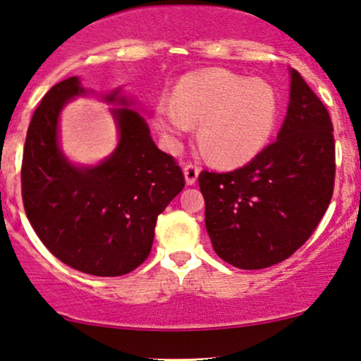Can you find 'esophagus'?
Instances as JSON below:
<instances>
[{
    "instance_id": "1",
    "label": "esophagus",
    "mask_w": 361,
    "mask_h": 361,
    "mask_svg": "<svg viewBox=\"0 0 361 361\" xmlns=\"http://www.w3.org/2000/svg\"><path fill=\"white\" fill-rule=\"evenodd\" d=\"M183 173H185L186 185H195L197 180V175H200V169H197L196 165L188 164L185 165V169H183Z\"/></svg>"
}]
</instances>
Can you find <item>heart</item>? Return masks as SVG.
Segmentation results:
<instances>
[{
    "mask_svg": "<svg viewBox=\"0 0 361 361\" xmlns=\"http://www.w3.org/2000/svg\"><path fill=\"white\" fill-rule=\"evenodd\" d=\"M278 116V96L267 81L226 72L190 73L180 80L173 99L155 106V126L176 140L200 123L197 140L211 160L240 165L270 140Z\"/></svg>",
    "mask_w": 361,
    "mask_h": 361,
    "instance_id": "heart-1",
    "label": "heart"
}]
</instances>
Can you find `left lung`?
<instances>
[{"label": "left lung", "instance_id": "obj_1", "mask_svg": "<svg viewBox=\"0 0 361 361\" xmlns=\"http://www.w3.org/2000/svg\"><path fill=\"white\" fill-rule=\"evenodd\" d=\"M329 111L291 70L286 119L247 165L202 170L206 229L222 260L242 270L276 265L302 247L331 204L335 140Z\"/></svg>", "mask_w": 361, "mask_h": 361}]
</instances>
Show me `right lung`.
<instances>
[{"mask_svg": "<svg viewBox=\"0 0 361 361\" xmlns=\"http://www.w3.org/2000/svg\"><path fill=\"white\" fill-rule=\"evenodd\" d=\"M83 93L77 77L67 78L34 111L21 166L24 211L65 265L94 276H121L147 260L157 217L185 188V175L154 144L144 118L128 108L113 109L121 139L108 160L93 169L68 164L57 144L59 114ZM106 101L128 104L118 91Z\"/></svg>", "mask_w": 361, "mask_h": 361, "instance_id": "right-lung-1", "label": "right lung"}]
</instances>
